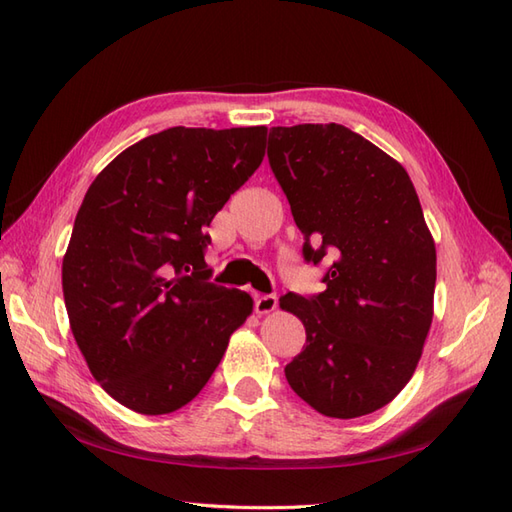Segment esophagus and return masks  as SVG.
<instances>
[{"label": "esophagus", "mask_w": 512, "mask_h": 512, "mask_svg": "<svg viewBox=\"0 0 512 512\" xmlns=\"http://www.w3.org/2000/svg\"><path fill=\"white\" fill-rule=\"evenodd\" d=\"M277 303L279 301H277L275 294H261V296H257V299H255V312L259 316L275 312L277 310Z\"/></svg>", "instance_id": "obj_1"}]
</instances>
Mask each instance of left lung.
Segmentation results:
<instances>
[{
    "mask_svg": "<svg viewBox=\"0 0 512 512\" xmlns=\"http://www.w3.org/2000/svg\"><path fill=\"white\" fill-rule=\"evenodd\" d=\"M268 161L303 257L331 261L325 292L279 301L307 334L285 379L325 417H364L410 382L432 325L436 246L419 196L399 161L340 124L270 128Z\"/></svg>",
    "mask_w": 512,
    "mask_h": 512,
    "instance_id": "8db88e82",
    "label": "left lung"
}]
</instances>
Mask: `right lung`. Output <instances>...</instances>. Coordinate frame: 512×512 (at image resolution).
<instances>
[{"label": "right lung", "mask_w": 512, "mask_h": 512, "mask_svg": "<svg viewBox=\"0 0 512 512\" xmlns=\"http://www.w3.org/2000/svg\"><path fill=\"white\" fill-rule=\"evenodd\" d=\"M266 126H174L95 176L63 257L71 334L91 375L139 414L187 406L253 299L209 281L207 227L266 154Z\"/></svg>", "instance_id": "obj_1"}]
</instances>
